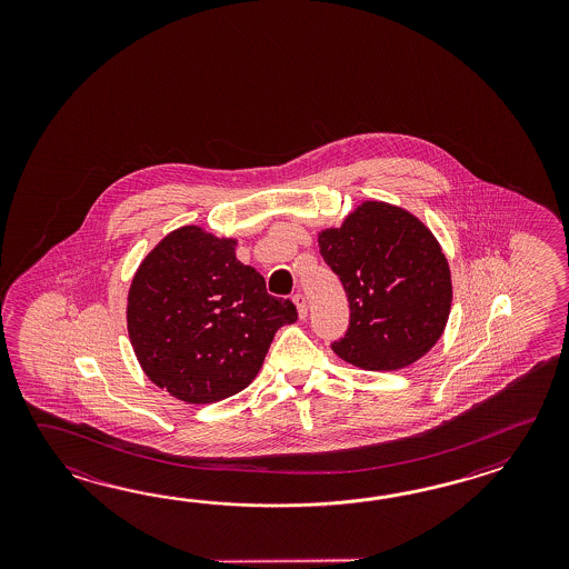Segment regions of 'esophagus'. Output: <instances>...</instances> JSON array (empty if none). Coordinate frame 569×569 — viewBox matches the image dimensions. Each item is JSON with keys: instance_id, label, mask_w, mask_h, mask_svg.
I'll list each match as a JSON object with an SVG mask.
<instances>
[{"instance_id": "1", "label": "esophagus", "mask_w": 569, "mask_h": 569, "mask_svg": "<svg viewBox=\"0 0 569 569\" xmlns=\"http://www.w3.org/2000/svg\"><path fill=\"white\" fill-rule=\"evenodd\" d=\"M292 301H295V305H297V311H299V317H301V319H305V317H307V313H309V307H307V299H305L301 292H299V295H295V297H292Z\"/></svg>"}]
</instances>
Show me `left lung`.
Masks as SVG:
<instances>
[{"instance_id":"1","label":"left lung","mask_w":569,"mask_h":569,"mask_svg":"<svg viewBox=\"0 0 569 569\" xmlns=\"http://www.w3.org/2000/svg\"><path fill=\"white\" fill-rule=\"evenodd\" d=\"M317 242L350 301V329L331 346L343 362L395 372L436 346L453 287L443 248L421 219L370 199L339 228L319 231Z\"/></svg>"}]
</instances>
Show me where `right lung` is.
<instances>
[{
    "label": "right lung",
    "mask_w": 569,
    "mask_h": 569,
    "mask_svg": "<svg viewBox=\"0 0 569 569\" xmlns=\"http://www.w3.org/2000/svg\"><path fill=\"white\" fill-rule=\"evenodd\" d=\"M236 238L201 226L170 231L146 254L128 290V336L144 375L170 397L207 405L254 380L274 333L297 321L236 258Z\"/></svg>",
    "instance_id": "1"
}]
</instances>
